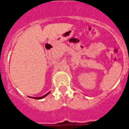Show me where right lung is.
I'll return each mask as SVG.
<instances>
[{"label": "right lung", "mask_w": 129, "mask_h": 129, "mask_svg": "<svg viewBox=\"0 0 129 129\" xmlns=\"http://www.w3.org/2000/svg\"><path fill=\"white\" fill-rule=\"evenodd\" d=\"M50 93V92H48L47 93H46L45 94V95H44V96H41V97H32V96H28V97H29V98H34V99H37V100H41V99H42V98H45V96H47V95H48V94Z\"/></svg>", "instance_id": "right-lung-1"}]
</instances>
